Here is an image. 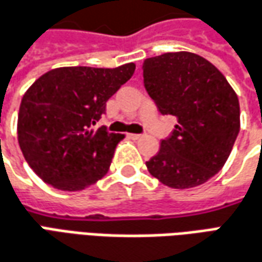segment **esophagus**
<instances>
[{
    "label": "esophagus",
    "mask_w": 262,
    "mask_h": 262,
    "mask_svg": "<svg viewBox=\"0 0 262 262\" xmlns=\"http://www.w3.org/2000/svg\"><path fill=\"white\" fill-rule=\"evenodd\" d=\"M129 136V139H132V140H139V139H142V135H136V133H130V135H127Z\"/></svg>",
    "instance_id": "esophagus-1"
}]
</instances>
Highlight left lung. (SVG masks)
Here are the masks:
<instances>
[{"instance_id": "1", "label": "left lung", "mask_w": 262, "mask_h": 262, "mask_svg": "<svg viewBox=\"0 0 262 262\" xmlns=\"http://www.w3.org/2000/svg\"><path fill=\"white\" fill-rule=\"evenodd\" d=\"M143 79L160 113L179 122L146 162L149 173L171 188L210 180L226 164L239 132L237 93L211 62L186 51L144 59Z\"/></svg>"}]
</instances>
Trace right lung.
<instances>
[{"label": "right lung", "mask_w": 262, "mask_h": 262, "mask_svg": "<svg viewBox=\"0 0 262 262\" xmlns=\"http://www.w3.org/2000/svg\"><path fill=\"white\" fill-rule=\"evenodd\" d=\"M135 69L132 62L118 68H56L29 86L18 113V143L43 182L78 191L107 173L125 135L93 126Z\"/></svg>", "instance_id": "right-lung-1"}]
</instances>
